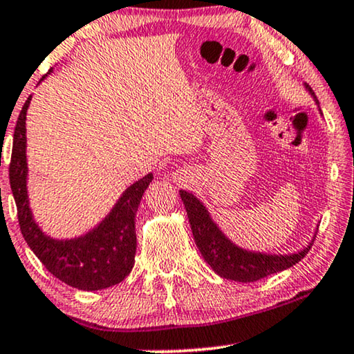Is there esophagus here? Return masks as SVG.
Instances as JSON below:
<instances>
[{
    "label": "esophagus",
    "instance_id": "1",
    "mask_svg": "<svg viewBox=\"0 0 354 354\" xmlns=\"http://www.w3.org/2000/svg\"><path fill=\"white\" fill-rule=\"evenodd\" d=\"M175 179L178 183H187L189 179V173L186 170H179L175 173Z\"/></svg>",
    "mask_w": 354,
    "mask_h": 354
}]
</instances>
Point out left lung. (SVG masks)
Masks as SVG:
<instances>
[{"mask_svg":"<svg viewBox=\"0 0 354 354\" xmlns=\"http://www.w3.org/2000/svg\"><path fill=\"white\" fill-rule=\"evenodd\" d=\"M186 207L192 236L205 261L216 274L236 282H255L297 265L310 252L311 243L292 255H266L247 252L229 241L208 215L207 208L192 194L179 191Z\"/></svg>","mask_w":354,"mask_h":354,"instance_id":"left-lung-1","label":"left lung"}]
</instances>
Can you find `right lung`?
Returning a JSON list of instances; mask_svg holds the SVG:
<instances>
[{
	"mask_svg": "<svg viewBox=\"0 0 354 354\" xmlns=\"http://www.w3.org/2000/svg\"><path fill=\"white\" fill-rule=\"evenodd\" d=\"M28 99L14 128L9 183L16 201L21 232L44 268L59 281L80 290H101L122 282L133 270L136 255V216L142 194L152 181V173L131 184L109 216L83 237L56 241L44 236L33 221L27 198L26 115Z\"/></svg>",
	"mask_w": 354,
	"mask_h": 354,
	"instance_id": "add662e5",
	"label": "right lung"
}]
</instances>
